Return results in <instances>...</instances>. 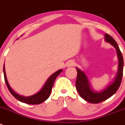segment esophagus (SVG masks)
<instances>
[{
    "mask_svg": "<svg viewBox=\"0 0 125 125\" xmlns=\"http://www.w3.org/2000/svg\"><path fill=\"white\" fill-rule=\"evenodd\" d=\"M75 64V62L73 61H69L67 62V67H72V66H74Z\"/></svg>",
    "mask_w": 125,
    "mask_h": 125,
    "instance_id": "obj_1",
    "label": "esophagus"
}]
</instances>
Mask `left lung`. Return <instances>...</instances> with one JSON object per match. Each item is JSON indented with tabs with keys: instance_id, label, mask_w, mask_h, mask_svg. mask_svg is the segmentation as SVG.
<instances>
[{
	"instance_id": "1",
	"label": "left lung",
	"mask_w": 125,
	"mask_h": 125,
	"mask_svg": "<svg viewBox=\"0 0 125 125\" xmlns=\"http://www.w3.org/2000/svg\"><path fill=\"white\" fill-rule=\"evenodd\" d=\"M104 40L106 42L109 43L115 48L118 59V70L112 81L109 83L103 89L96 91L93 88L85 72L78 67H76L77 71V77L75 83L76 89L82 98L93 104H97L103 102L113 96L118 90L123 76V58L117 42L107 34L104 35Z\"/></svg>"
}]
</instances>
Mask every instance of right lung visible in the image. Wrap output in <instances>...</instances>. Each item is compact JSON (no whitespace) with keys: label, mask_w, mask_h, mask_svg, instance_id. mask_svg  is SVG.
Here are the masks:
<instances>
[{"label":"right lung","mask_w":125,"mask_h":125,"mask_svg":"<svg viewBox=\"0 0 125 125\" xmlns=\"http://www.w3.org/2000/svg\"><path fill=\"white\" fill-rule=\"evenodd\" d=\"M62 70L63 69L58 70L56 72H55L53 74L51 75L48 77V79L47 80L45 83H44L43 86L42 87V88L37 93L34 94L33 95H31V96H22V95L19 94L18 93L15 92L11 88V86H10L9 83H8V80H7V75H6L5 64H3V74H4L5 82L6 85H7V87H8V90L10 91L11 94L18 101L22 102V103H26V104H32V105H34V104H41V103H42L43 102H44L48 99L50 95L51 92H52V90L53 86L54 80H56V77L60 74L61 72L62 71Z\"/></svg>","instance_id":"add662e5"}]
</instances>
